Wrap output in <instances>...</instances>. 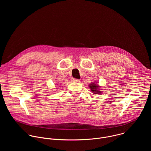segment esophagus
Instances as JSON below:
<instances>
[{"label": "esophagus", "instance_id": "34e87169", "mask_svg": "<svg viewBox=\"0 0 151 151\" xmlns=\"http://www.w3.org/2000/svg\"><path fill=\"white\" fill-rule=\"evenodd\" d=\"M72 82H79L80 81L79 79H75V78H72Z\"/></svg>", "mask_w": 151, "mask_h": 151}]
</instances>
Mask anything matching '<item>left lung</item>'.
Returning a JSON list of instances; mask_svg holds the SVG:
<instances>
[{
	"mask_svg": "<svg viewBox=\"0 0 151 151\" xmlns=\"http://www.w3.org/2000/svg\"><path fill=\"white\" fill-rule=\"evenodd\" d=\"M88 86L91 91L94 94H100V93L101 92V91H100L101 90H99L100 88L98 84V82H96V81L93 82L91 83H90Z\"/></svg>",
	"mask_w": 151,
	"mask_h": 151,
	"instance_id": "left-lung-1",
	"label": "left lung"
}]
</instances>
